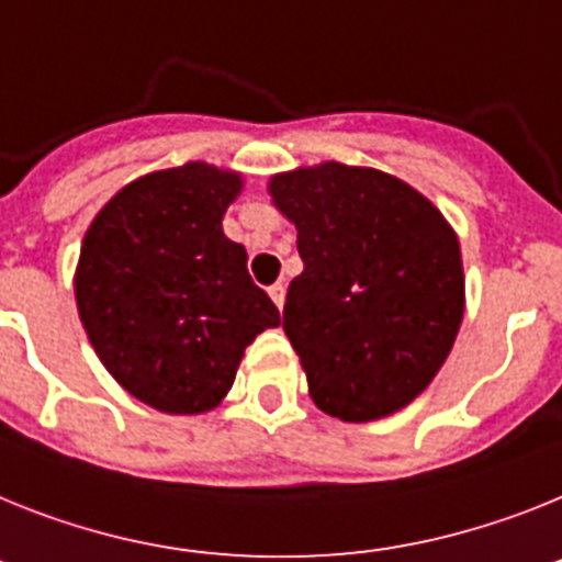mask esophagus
<instances>
[{
  "label": "esophagus",
  "instance_id": "esophagus-1",
  "mask_svg": "<svg viewBox=\"0 0 562 562\" xmlns=\"http://www.w3.org/2000/svg\"><path fill=\"white\" fill-rule=\"evenodd\" d=\"M268 294H271V300H274L277 308L282 311V305H285V285H282V282H274V285L268 288Z\"/></svg>",
  "mask_w": 562,
  "mask_h": 562
}]
</instances>
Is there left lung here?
Returning a JSON list of instances; mask_svg holds the SVG:
<instances>
[{
    "label": "left lung",
    "mask_w": 562,
    "mask_h": 562,
    "mask_svg": "<svg viewBox=\"0 0 562 562\" xmlns=\"http://www.w3.org/2000/svg\"><path fill=\"white\" fill-rule=\"evenodd\" d=\"M305 262L282 330L316 407L373 422L424 393L463 319L458 237L424 194L379 169L322 164L271 178Z\"/></svg>",
    "instance_id": "left-lung-1"
}]
</instances>
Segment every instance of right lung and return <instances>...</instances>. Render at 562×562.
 <instances>
[{
  "mask_svg": "<svg viewBox=\"0 0 562 562\" xmlns=\"http://www.w3.org/2000/svg\"><path fill=\"white\" fill-rule=\"evenodd\" d=\"M243 189L203 160L144 175L95 214L76 268L87 339L138 402L194 416L223 402L243 350L280 311L223 234Z\"/></svg>",
  "mask_w": 562,
  "mask_h": 562,
  "instance_id": "right-lung-1",
  "label": "right lung"
}]
</instances>
